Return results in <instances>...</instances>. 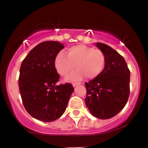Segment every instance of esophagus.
<instances>
[{"label": "esophagus", "mask_w": 148, "mask_h": 148, "mask_svg": "<svg viewBox=\"0 0 148 148\" xmlns=\"http://www.w3.org/2000/svg\"><path fill=\"white\" fill-rule=\"evenodd\" d=\"M79 84H80V83H73V84H72L73 86H74V87H75V86H78V85H79Z\"/></svg>", "instance_id": "esophagus-1"}]
</instances>
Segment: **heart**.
<instances>
[{
	"label": "heart",
	"instance_id": "1",
	"mask_svg": "<svg viewBox=\"0 0 148 148\" xmlns=\"http://www.w3.org/2000/svg\"><path fill=\"white\" fill-rule=\"evenodd\" d=\"M106 63L104 53L100 49L86 45H76L67 51V56L60 53L55 59V67L61 76L77 69L67 77L69 81L81 79L85 76L88 79H94L102 72Z\"/></svg>",
	"mask_w": 148,
	"mask_h": 148
}]
</instances>
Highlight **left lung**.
Returning a JSON list of instances; mask_svg holds the SVG:
<instances>
[{
	"instance_id": "left-lung-1",
	"label": "left lung",
	"mask_w": 148,
	"mask_h": 148,
	"mask_svg": "<svg viewBox=\"0 0 148 148\" xmlns=\"http://www.w3.org/2000/svg\"><path fill=\"white\" fill-rule=\"evenodd\" d=\"M97 47L106 58L102 72L95 79L86 82V106L93 116L109 119L125 106L130 93V71L125 58L105 44Z\"/></svg>"
}]
</instances>
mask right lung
Here are the masks:
<instances>
[{"mask_svg": "<svg viewBox=\"0 0 148 148\" xmlns=\"http://www.w3.org/2000/svg\"><path fill=\"white\" fill-rule=\"evenodd\" d=\"M64 48L57 41H45L28 53L22 62L18 86L25 110L35 119L52 122L64 113L74 91L69 83L57 86L60 75L55 59Z\"/></svg>", "mask_w": 148, "mask_h": 148, "instance_id": "1", "label": "right lung"}]
</instances>
